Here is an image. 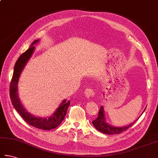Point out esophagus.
<instances>
[{
  "mask_svg": "<svg viewBox=\"0 0 158 158\" xmlns=\"http://www.w3.org/2000/svg\"><path fill=\"white\" fill-rule=\"evenodd\" d=\"M94 94H95V92H94L93 89H92V88L85 89V95L87 98H90V97H94Z\"/></svg>",
  "mask_w": 158,
  "mask_h": 158,
  "instance_id": "esophagus-1",
  "label": "esophagus"
}]
</instances>
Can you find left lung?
Instances as JSON below:
<instances>
[{
    "label": "left lung",
    "mask_w": 158,
    "mask_h": 158,
    "mask_svg": "<svg viewBox=\"0 0 158 158\" xmlns=\"http://www.w3.org/2000/svg\"><path fill=\"white\" fill-rule=\"evenodd\" d=\"M138 119L135 120V121H136ZM105 120H106V118H105L103 107L101 106L99 111H98V117L94 120L92 121V123H93V125L94 126V127L97 129V130H98L102 133H104V134H110V135L118 134L124 131H126L127 129L134 125V123L135 122L134 121V123H131L130 125H129L127 126L122 127H113L108 125Z\"/></svg>",
    "instance_id": "obj_1"
}]
</instances>
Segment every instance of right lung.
I'll list each match as a JSON object with an SVG mask.
<instances>
[{
	"label": "right lung",
	"instance_id": "right-lung-1",
	"mask_svg": "<svg viewBox=\"0 0 158 158\" xmlns=\"http://www.w3.org/2000/svg\"><path fill=\"white\" fill-rule=\"evenodd\" d=\"M39 40H35L31 45V47L23 52L15 62L14 74L10 83V88H9V94H10L11 103L15 110L20 114L22 118L25 120L28 124L35 128L42 129V130H51V129L56 128L63 121L66 114L68 107L70 106V101H66V100H64L51 117H49L48 118H37L28 112L22 106L18 96V83L20 73L26 65L27 61L31 57L34 48H35L33 44H35Z\"/></svg>",
	"mask_w": 158,
	"mask_h": 158
}]
</instances>
